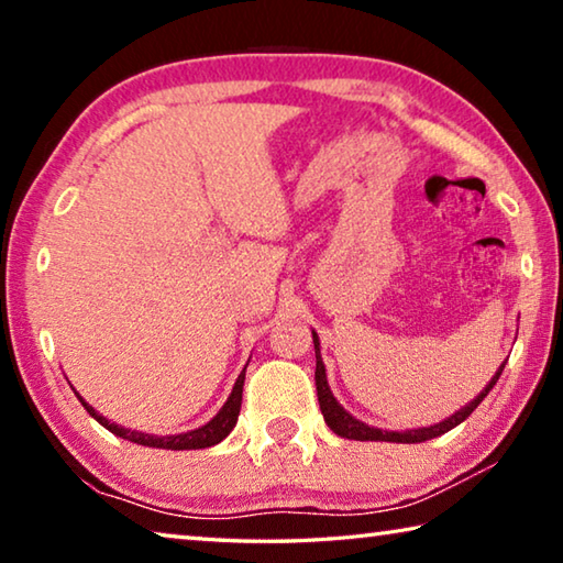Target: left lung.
<instances>
[{
  "instance_id": "obj_1",
  "label": "left lung",
  "mask_w": 563,
  "mask_h": 563,
  "mask_svg": "<svg viewBox=\"0 0 563 563\" xmlns=\"http://www.w3.org/2000/svg\"><path fill=\"white\" fill-rule=\"evenodd\" d=\"M312 342H316V387H318V402L322 409V417H325L328 427L335 434L345 437V440H360V442H402V444H415V442H427V440H434V437H440L444 432L454 430L456 424L464 422L466 417H470L476 407L482 405V399L489 395V389L497 385V379L501 375L504 365L499 367V373L492 377V383L482 389V395H476L474 402L466 405L460 412H454L450 419H444V422L434 424V427H419V430H407V432H385V430H375V427H367L365 422H360L352 415H347L345 409L338 405V399L332 397L330 387H328V377H325V365H322V357H320V340L316 332H312Z\"/></svg>"
}]
</instances>
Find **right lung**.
<instances>
[{
  "instance_id": "add662e5",
  "label": "right lung",
  "mask_w": 563,
  "mask_h": 563,
  "mask_svg": "<svg viewBox=\"0 0 563 563\" xmlns=\"http://www.w3.org/2000/svg\"><path fill=\"white\" fill-rule=\"evenodd\" d=\"M247 367V365H245ZM243 383H245V369L241 375H238L235 379V387L231 397H228V402L221 407V412H218L211 422L198 427V430H190L186 434H170V437H156V434H144V432H136V430H126V427H119L109 422L107 417H101L97 409L89 407L87 402L81 399V405L87 412L97 419V422L101 427H107L109 432H113L117 437H123V440L129 442H136V444H144V446H156V450H206V446H213L221 440H225L228 434H231V430L238 422V412H241V402H243Z\"/></svg>"
}]
</instances>
